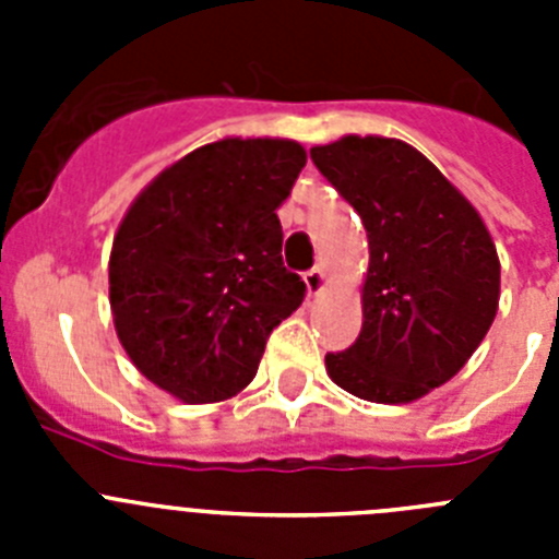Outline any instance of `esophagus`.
I'll return each mask as SVG.
<instances>
[{
	"label": "esophagus",
	"mask_w": 559,
	"mask_h": 559,
	"mask_svg": "<svg viewBox=\"0 0 559 559\" xmlns=\"http://www.w3.org/2000/svg\"><path fill=\"white\" fill-rule=\"evenodd\" d=\"M324 283H328V276H324L322 265H313L310 271H305V285H308V290L313 296L324 288Z\"/></svg>",
	"instance_id": "esophagus-1"
}]
</instances>
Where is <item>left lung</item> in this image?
Listing matches in <instances>:
<instances>
[{
    "instance_id": "left-lung-1",
    "label": "left lung",
    "mask_w": 559,
    "mask_h": 559,
    "mask_svg": "<svg viewBox=\"0 0 559 559\" xmlns=\"http://www.w3.org/2000/svg\"><path fill=\"white\" fill-rule=\"evenodd\" d=\"M310 159L364 221L369 271L353 347L328 374L372 403H412L467 364L498 310L501 265L471 201L400 140L344 136Z\"/></svg>"
}]
</instances>
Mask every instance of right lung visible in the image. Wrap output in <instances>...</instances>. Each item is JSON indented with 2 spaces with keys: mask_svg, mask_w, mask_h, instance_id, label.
Here are the masks:
<instances>
[{
  "mask_svg": "<svg viewBox=\"0 0 559 559\" xmlns=\"http://www.w3.org/2000/svg\"><path fill=\"white\" fill-rule=\"evenodd\" d=\"M305 147L221 140L162 170L126 212L108 263L114 328L133 367L185 403L246 389L265 341L305 299L276 206Z\"/></svg>",
  "mask_w": 559,
  "mask_h": 559,
  "instance_id": "right-lung-1",
  "label": "right lung"
}]
</instances>
